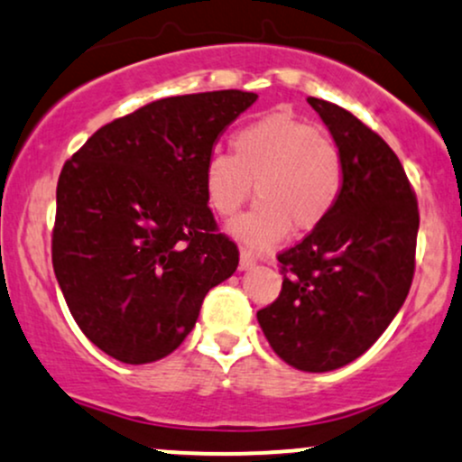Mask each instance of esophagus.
I'll return each mask as SVG.
<instances>
[{"label":"esophagus","mask_w":462,"mask_h":462,"mask_svg":"<svg viewBox=\"0 0 462 462\" xmlns=\"http://www.w3.org/2000/svg\"><path fill=\"white\" fill-rule=\"evenodd\" d=\"M254 263H257V257H254L251 251H246V248H242V253H240V268L242 270H248V268H253Z\"/></svg>","instance_id":"1"}]
</instances>
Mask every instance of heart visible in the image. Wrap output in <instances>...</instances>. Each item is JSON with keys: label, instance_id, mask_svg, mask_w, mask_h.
<instances>
[{"label": "heart", "instance_id": "heart-1", "mask_svg": "<svg viewBox=\"0 0 462 462\" xmlns=\"http://www.w3.org/2000/svg\"><path fill=\"white\" fill-rule=\"evenodd\" d=\"M344 155L322 129L285 107L254 118L231 138V153H211L203 186L208 205L231 220L248 197L253 209L231 233L254 248L273 246L294 225L311 231L328 218L344 189Z\"/></svg>", "mask_w": 462, "mask_h": 462}]
</instances>
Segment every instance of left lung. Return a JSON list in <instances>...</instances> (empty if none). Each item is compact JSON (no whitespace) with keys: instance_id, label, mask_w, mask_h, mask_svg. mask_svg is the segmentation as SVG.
Masks as SVG:
<instances>
[{"instance_id":"8db88e82","label":"left lung","mask_w":462,"mask_h":462,"mask_svg":"<svg viewBox=\"0 0 462 462\" xmlns=\"http://www.w3.org/2000/svg\"><path fill=\"white\" fill-rule=\"evenodd\" d=\"M344 155V189L322 225L276 254L283 287L259 309L287 365L330 372L355 361L404 305L415 274L417 199L398 155L355 114L309 97Z\"/></svg>"}]
</instances>
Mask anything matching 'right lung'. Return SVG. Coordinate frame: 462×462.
Returning <instances> with one entry per match:
<instances>
[{
  "instance_id": "right-lung-1",
  "label": "right lung",
  "mask_w": 462,
  "mask_h": 462,
  "mask_svg": "<svg viewBox=\"0 0 462 462\" xmlns=\"http://www.w3.org/2000/svg\"><path fill=\"white\" fill-rule=\"evenodd\" d=\"M254 92L166 97L103 125L58 179L53 273L81 333L112 359L153 363L181 346L240 251L218 231L203 172Z\"/></svg>"
}]
</instances>
